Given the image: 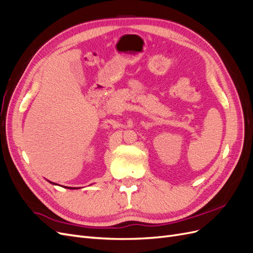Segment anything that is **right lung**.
Returning <instances> with one entry per match:
<instances>
[{
  "instance_id": "add662e5",
  "label": "right lung",
  "mask_w": 253,
  "mask_h": 253,
  "mask_svg": "<svg viewBox=\"0 0 253 253\" xmlns=\"http://www.w3.org/2000/svg\"><path fill=\"white\" fill-rule=\"evenodd\" d=\"M50 183H52V185H56V183H53V182H51V181H49ZM68 189H78V188H68Z\"/></svg>"
}]
</instances>
